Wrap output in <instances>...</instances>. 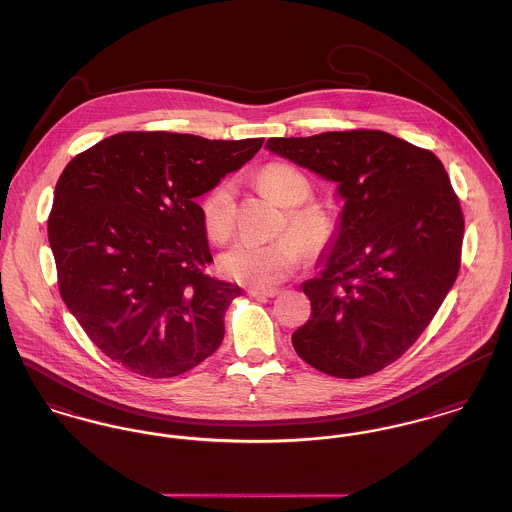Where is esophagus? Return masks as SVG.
I'll return each mask as SVG.
<instances>
[{
    "mask_svg": "<svg viewBox=\"0 0 512 512\" xmlns=\"http://www.w3.org/2000/svg\"><path fill=\"white\" fill-rule=\"evenodd\" d=\"M246 293L254 299H272L279 291L277 289H248Z\"/></svg>",
    "mask_w": 512,
    "mask_h": 512,
    "instance_id": "1",
    "label": "esophagus"
}]
</instances>
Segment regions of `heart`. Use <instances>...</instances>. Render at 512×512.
Here are the masks:
<instances>
[{"label": "heart", "instance_id": "obj_1", "mask_svg": "<svg viewBox=\"0 0 512 512\" xmlns=\"http://www.w3.org/2000/svg\"><path fill=\"white\" fill-rule=\"evenodd\" d=\"M260 180L273 198L287 207L289 231L308 252L316 250L328 237L330 225L320 209L299 207L310 196L307 178L293 167L275 163L262 171ZM202 219L209 239L221 242L231 237L235 229V184L231 180L217 184L205 196ZM296 240L291 235H281L268 242L237 240L219 256V272L256 289L277 285L295 272L301 262V246Z\"/></svg>", "mask_w": 512, "mask_h": 512}]
</instances>
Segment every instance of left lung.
<instances>
[{
	"mask_svg": "<svg viewBox=\"0 0 512 512\" xmlns=\"http://www.w3.org/2000/svg\"><path fill=\"white\" fill-rule=\"evenodd\" d=\"M266 149L336 182L343 202L301 285L312 314L293 347L326 375H373L423 334L460 270L464 217L443 163L378 130L270 137Z\"/></svg>",
	"mask_w": 512,
	"mask_h": 512,
	"instance_id": "obj_1",
	"label": "left lung"
}]
</instances>
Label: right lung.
Wrapping results in <instances>:
<instances>
[{
  "label": "right lung",
  "mask_w": 512,
  "mask_h": 512,
  "mask_svg": "<svg viewBox=\"0 0 512 512\" xmlns=\"http://www.w3.org/2000/svg\"><path fill=\"white\" fill-rule=\"evenodd\" d=\"M262 143L124 132L69 161L48 240L60 295L106 357L137 375L171 378L217 351L225 312L242 291L204 272L213 258L196 198Z\"/></svg>",
  "instance_id": "right-lung-1"
}]
</instances>
